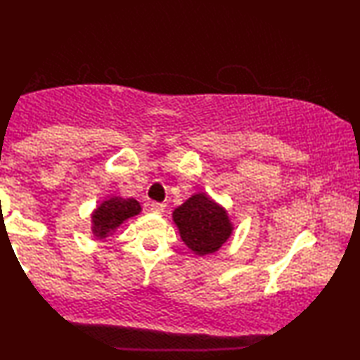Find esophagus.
Masks as SVG:
<instances>
[{
  "instance_id": "34e87169",
  "label": "esophagus",
  "mask_w": 360,
  "mask_h": 360,
  "mask_svg": "<svg viewBox=\"0 0 360 360\" xmlns=\"http://www.w3.org/2000/svg\"><path fill=\"white\" fill-rule=\"evenodd\" d=\"M150 210L154 211V213L160 214V213H164L165 205H164V203H155V201H152V203H150Z\"/></svg>"
}]
</instances>
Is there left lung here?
Returning <instances> with one entry per match:
<instances>
[{
    "instance_id": "obj_1",
    "label": "left lung",
    "mask_w": 360,
    "mask_h": 360,
    "mask_svg": "<svg viewBox=\"0 0 360 360\" xmlns=\"http://www.w3.org/2000/svg\"><path fill=\"white\" fill-rule=\"evenodd\" d=\"M180 238L196 255L214 254L233 234L234 226L224 206L206 193L191 195L172 213Z\"/></svg>"
}]
</instances>
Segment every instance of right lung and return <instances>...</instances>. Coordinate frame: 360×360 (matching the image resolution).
<instances>
[{
    "instance_id": "obj_1",
    "label": "right lung",
    "mask_w": 360,
    "mask_h": 360,
    "mask_svg": "<svg viewBox=\"0 0 360 360\" xmlns=\"http://www.w3.org/2000/svg\"><path fill=\"white\" fill-rule=\"evenodd\" d=\"M141 203L134 198L111 196L91 213V233L96 239H106L132 216L141 213Z\"/></svg>"
}]
</instances>
